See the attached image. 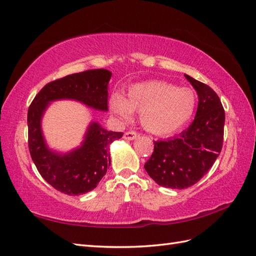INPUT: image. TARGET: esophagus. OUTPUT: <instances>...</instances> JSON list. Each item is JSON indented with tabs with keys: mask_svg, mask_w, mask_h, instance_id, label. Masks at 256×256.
I'll list each match as a JSON object with an SVG mask.
<instances>
[{
	"mask_svg": "<svg viewBox=\"0 0 256 256\" xmlns=\"http://www.w3.org/2000/svg\"><path fill=\"white\" fill-rule=\"evenodd\" d=\"M139 137V134L136 132H124V138L126 140H134Z\"/></svg>",
	"mask_w": 256,
	"mask_h": 256,
	"instance_id": "obj_1",
	"label": "esophagus"
}]
</instances>
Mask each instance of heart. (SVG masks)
Wrapping results in <instances>:
<instances>
[{
    "mask_svg": "<svg viewBox=\"0 0 256 256\" xmlns=\"http://www.w3.org/2000/svg\"><path fill=\"white\" fill-rule=\"evenodd\" d=\"M128 98L114 94L110 110L122 120H129L134 110L140 112L142 127L153 134L168 136L180 132L194 116L197 95L190 88H178L166 81H146L132 85Z\"/></svg>",
    "mask_w": 256,
    "mask_h": 256,
    "instance_id": "heart-1",
    "label": "heart"
}]
</instances>
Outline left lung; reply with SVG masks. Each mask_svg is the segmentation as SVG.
Here are the masks:
<instances>
[{"instance_id":"left-lung-1","label":"left lung","mask_w":256,"mask_h":256,"mask_svg":"<svg viewBox=\"0 0 256 256\" xmlns=\"http://www.w3.org/2000/svg\"><path fill=\"white\" fill-rule=\"evenodd\" d=\"M185 78L198 94L194 122L178 137L158 140L144 168L156 184L183 190L196 184L220 154L224 144V110L214 90L192 76Z\"/></svg>"}]
</instances>
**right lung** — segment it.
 Masks as SVG:
<instances>
[{"label": "right lung", "mask_w": 256, "mask_h": 256, "mask_svg": "<svg viewBox=\"0 0 256 256\" xmlns=\"http://www.w3.org/2000/svg\"><path fill=\"white\" fill-rule=\"evenodd\" d=\"M112 73L105 69L88 70L50 82L40 90L28 108V148L44 180L66 195H81L94 190L110 166L108 146L122 132H107L98 122L90 124L80 148L66 154L51 151L44 142L42 117L50 102L76 100L92 108L107 110L108 82Z\"/></svg>", "instance_id": "right-lung-1"}]
</instances>
